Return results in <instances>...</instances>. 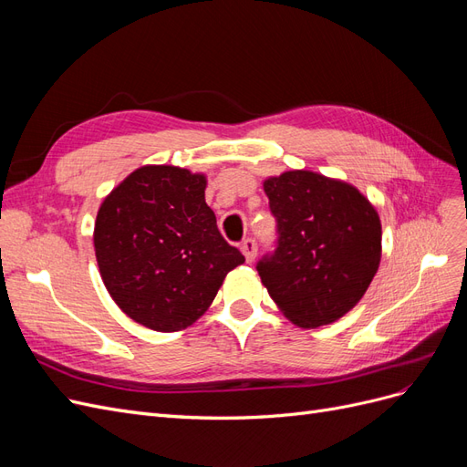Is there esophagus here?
<instances>
[{"mask_svg": "<svg viewBox=\"0 0 467 467\" xmlns=\"http://www.w3.org/2000/svg\"><path fill=\"white\" fill-rule=\"evenodd\" d=\"M242 251H244L247 263L255 261V257H257V242H255V239H245V242L242 244Z\"/></svg>", "mask_w": 467, "mask_h": 467, "instance_id": "obj_1", "label": "esophagus"}]
</instances>
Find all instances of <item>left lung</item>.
<instances>
[{"label": "left lung", "instance_id": "8db88e82", "mask_svg": "<svg viewBox=\"0 0 467 467\" xmlns=\"http://www.w3.org/2000/svg\"><path fill=\"white\" fill-rule=\"evenodd\" d=\"M278 222V247L257 265L285 317L304 329L329 325L355 307L381 259L374 204L347 181L294 169L263 181Z\"/></svg>", "mask_w": 467, "mask_h": 467}]
</instances>
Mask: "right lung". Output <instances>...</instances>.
I'll return each instance as SVG.
<instances>
[{
    "mask_svg": "<svg viewBox=\"0 0 467 467\" xmlns=\"http://www.w3.org/2000/svg\"><path fill=\"white\" fill-rule=\"evenodd\" d=\"M206 175L142 165L99 206L93 245L103 285L132 321L181 331L204 316L245 257L220 235Z\"/></svg>",
    "mask_w": 467,
    "mask_h": 467,
    "instance_id": "1",
    "label": "right lung"
}]
</instances>
